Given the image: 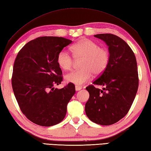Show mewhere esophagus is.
<instances>
[{"instance_id":"34e87169","label":"esophagus","mask_w":151,"mask_h":151,"mask_svg":"<svg viewBox=\"0 0 151 151\" xmlns=\"http://www.w3.org/2000/svg\"><path fill=\"white\" fill-rule=\"evenodd\" d=\"M82 89V87H80V86H78V85H76V91H78L81 90Z\"/></svg>"}]
</instances>
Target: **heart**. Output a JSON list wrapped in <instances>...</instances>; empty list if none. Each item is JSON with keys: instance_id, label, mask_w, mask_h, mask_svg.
I'll return each instance as SVG.
<instances>
[{"instance_id": "1", "label": "heart", "mask_w": 151, "mask_h": 151, "mask_svg": "<svg viewBox=\"0 0 151 151\" xmlns=\"http://www.w3.org/2000/svg\"><path fill=\"white\" fill-rule=\"evenodd\" d=\"M73 57L82 60L81 70L70 72L65 76L68 83L81 85L90 80L93 73L101 76L106 70L110 62V53L107 49L100 47L98 43L90 39H83L71 47ZM57 63L62 70H70L74 65L73 58L66 50L60 51L57 56Z\"/></svg>"}]
</instances>
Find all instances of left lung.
<instances>
[{
  "mask_svg": "<svg viewBox=\"0 0 151 151\" xmlns=\"http://www.w3.org/2000/svg\"><path fill=\"white\" fill-rule=\"evenodd\" d=\"M109 47L110 62L104 72L93 81L101 90L90 85L85 113L90 120L102 126L116 123L126 116L134 101L139 86L135 56L123 39L113 34L94 35Z\"/></svg>",
  "mask_w": 151,
  "mask_h": 151,
  "instance_id": "8db88e82",
  "label": "left lung"
}]
</instances>
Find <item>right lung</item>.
Returning <instances> with one entry per match:
<instances>
[{
    "mask_svg": "<svg viewBox=\"0 0 151 151\" xmlns=\"http://www.w3.org/2000/svg\"><path fill=\"white\" fill-rule=\"evenodd\" d=\"M72 42L58 37H41L25 45L14 61V95L22 113L39 126L49 127L63 120L67 104L76 93L72 83L60 89L54 87L62 81L58 54Z\"/></svg>",
    "mask_w": 151,
    "mask_h": 151,
    "instance_id": "obj_1",
    "label": "right lung"
}]
</instances>
